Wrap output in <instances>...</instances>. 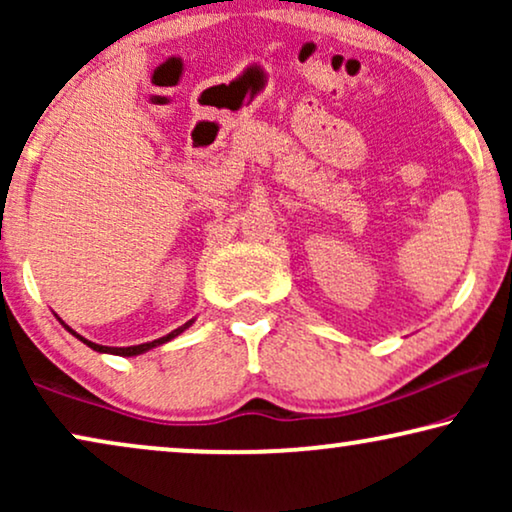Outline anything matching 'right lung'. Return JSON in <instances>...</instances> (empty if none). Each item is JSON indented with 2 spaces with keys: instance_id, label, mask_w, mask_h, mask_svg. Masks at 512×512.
I'll use <instances>...</instances> for the list:
<instances>
[{
  "instance_id": "right-lung-1",
  "label": "right lung",
  "mask_w": 512,
  "mask_h": 512,
  "mask_svg": "<svg viewBox=\"0 0 512 512\" xmlns=\"http://www.w3.org/2000/svg\"><path fill=\"white\" fill-rule=\"evenodd\" d=\"M55 317H58V314H55ZM58 321L62 326L67 328L69 333L74 335V338H79L83 345H88L90 349H95V352H100V354H116V356H139V354H144V352H149V349H156V347H160V345H165V342H170V340H174L177 338V335H181L186 331V328H191L193 326V321L195 319H191V321H186L184 326H179V328H174L172 333H167V335H163V338H158V340H151V342H142V345H130V347H107V345H97V342H90V340H86L83 338V335H79L74 331V328H69L65 321H62L60 317H58Z\"/></svg>"
}]
</instances>
